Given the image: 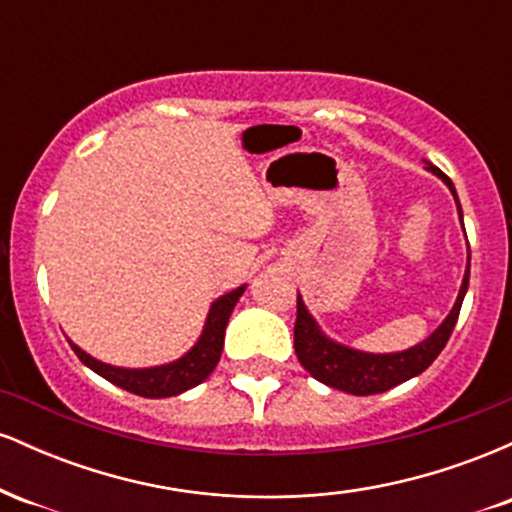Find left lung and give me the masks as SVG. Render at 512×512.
Returning a JSON list of instances; mask_svg holds the SVG:
<instances>
[{"label":"left lung","instance_id":"8db88e82","mask_svg":"<svg viewBox=\"0 0 512 512\" xmlns=\"http://www.w3.org/2000/svg\"><path fill=\"white\" fill-rule=\"evenodd\" d=\"M426 170H431L433 175H438L440 180L448 185L457 204V214L462 221V207L460 199H457L455 185L443 170L426 161ZM464 228V223H462ZM469 286V257H467V269H464V279L457 293V301L452 305V310L438 325V330L431 337L419 342L411 349L395 351V354H368V351L351 349V346L334 342L320 330V325L315 322V317L305 308L301 293H298V313H296V327H293V346H296V356L301 361V366L313 375L315 380L325 383L334 390L349 392V395H378V392H387L392 387L404 383V380L416 378L419 373L431 366L436 361L440 351L448 344L452 330H455L457 315H460L464 293Z\"/></svg>","mask_w":512,"mask_h":512}]
</instances>
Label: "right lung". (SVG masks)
<instances>
[{"label": "right lung", "mask_w": 512, "mask_h": 512, "mask_svg": "<svg viewBox=\"0 0 512 512\" xmlns=\"http://www.w3.org/2000/svg\"><path fill=\"white\" fill-rule=\"evenodd\" d=\"M245 293V284L233 289L231 293H223L221 298H216L211 303L207 322H204V330L199 334V339L195 342L187 354H182L178 361L163 363V366H151V368H120V366H110V363L98 361L91 354H86L84 349H79L74 342L72 349L74 354L79 356V361L84 363L98 373L101 378L110 380V383L122 387V390L132 392V395L139 397H149V399H161V397H173L180 395V392L190 390L207 380L211 375V370L216 368L219 363L221 351H223V334H226V325L228 317H231L233 308L240 301V296Z\"/></svg>", "instance_id": "right-lung-1"}]
</instances>
